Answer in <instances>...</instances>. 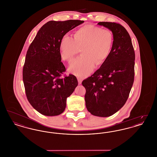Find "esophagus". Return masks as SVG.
I'll return each instance as SVG.
<instances>
[{
	"instance_id": "obj_1",
	"label": "esophagus",
	"mask_w": 157,
	"mask_h": 157,
	"mask_svg": "<svg viewBox=\"0 0 157 157\" xmlns=\"http://www.w3.org/2000/svg\"><path fill=\"white\" fill-rule=\"evenodd\" d=\"M77 79H78V83L79 84H81V83H82V80H83V78H81V77H78L77 78Z\"/></svg>"
}]
</instances>
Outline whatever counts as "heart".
I'll list each match as a JSON object with an SVG mask.
<instances>
[{
    "label": "heart",
    "instance_id": "1",
    "mask_svg": "<svg viewBox=\"0 0 157 157\" xmlns=\"http://www.w3.org/2000/svg\"><path fill=\"white\" fill-rule=\"evenodd\" d=\"M113 40L111 30L86 25L75 31L74 38L67 35L62 36L60 55L62 59L70 63L81 49L82 55L74 60L69 71L76 76H86L92 71L95 64L99 65L108 58Z\"/></svg>",
    "mask_w": 157,
    "mask_h": 157
}]
</instances>
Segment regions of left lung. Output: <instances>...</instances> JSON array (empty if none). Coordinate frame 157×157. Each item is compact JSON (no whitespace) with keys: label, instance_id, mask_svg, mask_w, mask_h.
I'll return each mask as SVG.
<instances>
[{"label":"left lung","instance_id":"8db88e82","mask_svg":"<svg viewBox=\"0 0 157 157\" xmlns=\"http://www.w3.org/2000/svg\"><path fill=\"white\" fill-rule=\"evenodd\" d=\"M112 31L113 40L108 58L99 69L84 79L85 100L93 115L107 117L125 104L132 88L135 74V52L131 37L120 23H98Z\"/></svg>","mask_w":157,"mask_h":157}]
</instances>
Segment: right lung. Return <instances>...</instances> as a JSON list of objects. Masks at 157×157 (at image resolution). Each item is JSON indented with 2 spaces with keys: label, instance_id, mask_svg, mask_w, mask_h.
<instances>
[{
  "label": "right lung",
  "instance_id": "obj_1",
  "mask_svg": "<svg viewBox=\"0 0 157 157\" xmlns=\"http://www.w3.org/2000/svg\"><path fill=\"white\" fill-rule=\"evenodd\" d=\"M83 22L80 20L49 21L38 31L28 48L23 81L28 101L42 115L62 113L66 108L67 98L78 86L75 76L63 75L66 68L61 62L59 44L63 35Z\"/></svg>",
  "mask_w": 157,
  "mask_h": 157
}]
</instances>
